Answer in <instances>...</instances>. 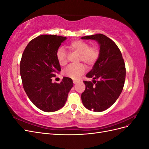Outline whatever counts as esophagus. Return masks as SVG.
I'll list each match as a JSON object with an SVG mask.
<instances>
[{
  "mask_svg": "<svg viewBox=\"0 0 149 149\" xmlns=\"http://www.w3.org/2000/svg\"><path fill=\"white\" fill-rule=\"evenodd\" d=\"M73 83H74V84H76V83H77L78 82V81L76 80V79H73Z\"/></svg>",
  "mask_w": 149,
  "mask_h": 149,
  "instance_id": "obj_1",
  "label": "esophagus"
}]
</instances>
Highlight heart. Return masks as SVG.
Returning <instances> with one entry per match:
<instances>
[{
	"label": "heart",
	"mask_w": 149,
	"mask_h": 149,
	"mask_svg": "<svg viewBox=\"0 0 149 149\" xmlns=\"http://www.w3.org/2000/svg\"><path fill=\"white\" fill-rule=\"evenodd\" d=\"M68 48L70 50L80 54L79 61H83L87 65H92L95 63L100 55V51L96 47H89L88 42L83 40H74L72 42ZM57 61L61 66H64L67 63L66 52L63 48L58 49L56 53ZM85 71V66L83 64L70 65L63 71L65 76L73 79L78 78Z\"/></svg>",
	"instance_id": "heart-1"
}]
</instances>
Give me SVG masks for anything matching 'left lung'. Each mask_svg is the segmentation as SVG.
<instances>
[{
  "instance_id": "obj_1",
  "label": "left lung",
  "mask_w": 149,
  "mask_h": 149,
  "mask_svg": "<svg viewBox=\"0 0 149 149\" xmlns=\"http://www.w3.org/2000/svg\"><path fill=\"white\" fill-rule=\"evenodd\" d=\"M84 40H94L100 45V55L93 69L86 75L93 82L84 81L81 94L83 105L89 110L102 112L110 107L123 91L125 79V66L116 44L101 33L85 36Z\"/></svg>"
}]
</instances>
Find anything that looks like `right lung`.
<instances>
[{"mask_svg": "<svg viewBox=\"0 0 149 149\" xmlns=\"http://www.w3.org/2000/svg\"><path fill=\"white\" fill-rule=\"evenodd\" d=\"M66 40L61 36L40 35L31 40L22 54L20 73L24 89L31 102L45 112L63 107L73 86V80L68 77L60 84L52 83V78L61 71L56 53Z\"/></svg>", "mask_w": 149, "mask_h": 149, "instance_id": "1", "label": "right lung"}]
</instances>
